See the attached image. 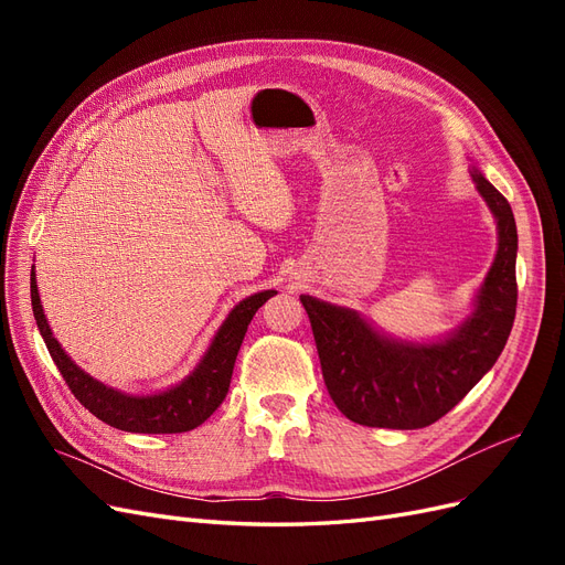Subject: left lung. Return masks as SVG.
<instances>
[{
  "instance_id": "8db88e82",
  "label": "left lung",
  "mask_w": 565,
  "mask_h": 565,
  "mask_svg": "<svg viewBox=\"0 0 565 565\" xmlns=\"http://www.w3.org/2000/svg\"><path fill=\"white\" fill-rule=\"evenodd\" d=\"M476 188L498 218L500 247L473 316L436 344H401L349 309L301 297L322 380L351 422L377 429H422L467 396L498 361L516 318V221L507 198L481 174Z\"/></svg>"
}]
</instances>
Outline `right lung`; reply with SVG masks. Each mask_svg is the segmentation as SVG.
I'll use <instances>...</instances> for the list:
<instances>
[{
  "mask_svg": "<svg viewBox=\"0 0 565 565\" xmlns=\"http://www.w3.org/2000/svg\"><path fill=\"white\" fill-rule=\"evenodd\" d=\"M273 295H276L273 289H266V292H259L237 303L226 318V322L221 324L210 351L204 353L200 365L185 382L169 391L156 393V396L136 398L125 396V393L113 391L92 380L87 372H82L71 358L65 355L54 334H51L49 322L44 318L38 295L35 270H32L30 276L32 311H35V320L44 344L51 358H54L58 372L63 374L67 388L73 391V396L87 407L94 417L115 426L119 431L131 434H183L195 429V426L207 419L226 398L233 377V365L245 339L247 324Z\"/></svg>",
  "mask_w": 565,
  "mask_h": 565,
  "instance_id": "obj_1",
  "label": "right lung"
}]
</instances>
